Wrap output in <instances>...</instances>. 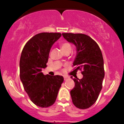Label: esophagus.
Segmentation results:
<instances>
[{"instance_id":"34e87169","label":"esophagus","mask_w":124,"mask_h":124,"mask_svg":"<svg viewBox=\"0 0 124 124\" xmlns=\"http://www.w3.org/2000/svg\"><path fill=\"white\" fill-rule=\"evenodd\" d=\"M67 78H68V77H67V76H65V77H64V80H66Z\"/></svg>"}]
</instances>
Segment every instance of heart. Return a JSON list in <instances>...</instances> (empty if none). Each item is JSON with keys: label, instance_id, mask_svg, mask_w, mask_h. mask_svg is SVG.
Wrapping results in <instances>:
<instances>
[{"label": "heart", "instance_id": "b5f03b06", "mask_svg": "<svg viewBox=\"0 0 124 124\" xmlns=\"http://www.w3.org/2000/svg\"><path fill=\"white\" fill-rule=\"evenodd\" d=\"M61 50L63 52L65 51H71V46L68 42H63L61 44Z\"/></svg>", "mask_w": 124, "mask_h": 124}]
</instances>
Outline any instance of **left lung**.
<instances>
[{"label":"left lung","instance_id":"8db88e82","mask_svg":"<svg viewBox=\"0 0 124 124\" xmlns=\"http://www.w3.org/2000/svg\"><path fill=\"white\" fill-rule=\"evenodd\" d=\"M62 35L77 48L72 67L74 71H82L83 74L82 79L77 76L72 78L75 82L70 92L72 102L77 108L86 109L96 102L102 89L104 77L102 53L97 42L88 35L72 33H63Z\"/></svg>","mask_w":124,"mask_h":124}]
</instances>
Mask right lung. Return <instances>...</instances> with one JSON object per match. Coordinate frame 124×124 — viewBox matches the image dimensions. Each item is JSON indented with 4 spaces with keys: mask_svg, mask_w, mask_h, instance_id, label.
<instances>
[{
    "mask_svg": "<svg viewBox=\"0 0 124 124\" xmlns=\"http://www.w3.org/2000/svg\"><path fill=\"white\" fill-rule=\"evenodd\" d=\"M61 33L43 32L33 36L24 47L20 60V77L24 89L33 103L42 108L52 106L63 82L61 76L44 75L48 55Z\"/></svg>",
    "mask_w": 124,
    "mask_h": 124,
    "instance_id": "add662e5",
    "label": "right lung"
}]
</instances>
